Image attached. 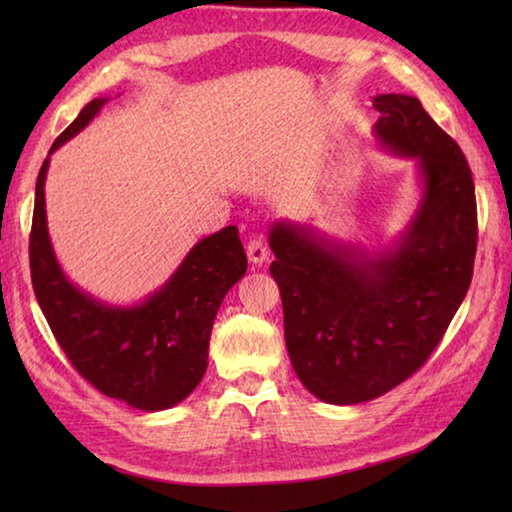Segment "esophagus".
<instances>
[{
  "mask_svg": "<svg viewBox=\"0 0 512 512\" xmlns=\"http://www.w3.org/2000/svg\"><path fill=\"white\" fill-rule=\"evenodd\" d=\"M246 255H248V259H250V264L262 266V264L266 262V259H268V248H266V244H264V239H262V237L250 239L248 246H246Z\"/></svg>",
  "mask_w": 512,
  "mask_h": 512,
  "instance_id": "34e87169",
  "label": "esophagus"
}]
</instances>
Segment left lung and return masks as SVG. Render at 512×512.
<instances>
[{
  "instance_id": "obj_1",
  "label": "left lung",
  "mask_w": 512,
  "mask_h": 512,
  "mask_svg": "<svg viewBox=\"0 0 512 512\" xmlns=\"http://www.w3.org/2000/svg\"><path fill=\"white\" fill-rule=\"evenodd\" d=\"M372 106L379 149L415 167L406 228L375 248L289 219L268 230L291 366L311 395L341 406L375 400L429 359L470 289L476 253L463 151L409 94H379Z\"/></svg>"
}]
</instances>
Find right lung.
<instances>
[{
    "instance_id": "obj_1",
    "label": "right lung",
    "mask_w": 512,
    "mask_h": 512,
    "mask_svg": "<svg viewBox=\"0 0 512 512\" xmlns=\"http://www.w3.org/2000/svg\"><path fill=\"white\" fill-rule=\"evenodd\" d=\"M92 99L51 144L36 183L29 239L31 282L60 348L81 375L112 400L140 411L171 409L192 395L207 370L212 325L221 302L246 275L235 225L192 246L160 289L133 305H112L69 280L51 246L45 180L51 155L99 115Z\"/></svg>"
}]
</instances>
